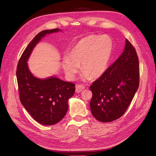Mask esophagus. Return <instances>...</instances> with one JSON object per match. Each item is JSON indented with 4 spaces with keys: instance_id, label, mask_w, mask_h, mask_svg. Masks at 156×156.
Returning <instances> with one entry per match:
<instances>
[{
    "instance_id": "1",
    "label": "esophagus",
    "mask_w": 156,
    "mask_h": 156,
    "mask_svg": "<svg viewBox=\"0 0 156 156\" xmlns=\"http://www.w3.org/2000/svg\"><path fill=\"white\" fill-rule=\"evenodd\" d=\"M84 89H85V86L83 85H76L75 91L76 93H80Z\"/></svg>"
}]
</instances>
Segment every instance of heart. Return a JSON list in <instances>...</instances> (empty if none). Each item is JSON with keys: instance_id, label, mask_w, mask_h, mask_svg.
<instances>
[{"instance_id": "heart-1", "label": "heart", "mask_w": 156, "mask_h": 156, "mask_svg": "<svg viewBox=\"0 0 156 156\" xmlns=\"http://www.w3.org/2000/svg\"><path fill=\"white\" fill-rule=\"evenodd\" d=\"M112 51V41L109 37L89 36L84 37L63 57L62 67L68 77L73 79L79 69L85 78L99 77L107 69Z\"/></svg>"}]
</instances>
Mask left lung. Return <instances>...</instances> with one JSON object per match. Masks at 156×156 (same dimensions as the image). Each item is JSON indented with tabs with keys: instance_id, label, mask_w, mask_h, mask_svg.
I'll return each mask as SVG.
<instances>
[{
	"instance_id": "1",
	"label": "left lung",
	"mask_w": 156,
	"mask_h": 156,
	"mask_svg": "<svg viewBox=\"0 0 156 156\" xmlns=\"http://www.w3.org/2000/svg\"><path fill=\"white\" fill-rule=\"evenodd\" d=\"M139 69L136 49L126 39L122 54L90 86V108L97 120L109 122L124 115L138 89Z\"/></svg>"
}]
</instances>
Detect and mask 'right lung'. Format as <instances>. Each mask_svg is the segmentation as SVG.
Listing matches in <instances>:
<instances>
[{"label": "right lung", "instance_id": "1", "mask_svg": "<svg viewBox=\"0 0 156 156\" xmlns=\"http://www.w3.org/2000/svg\"><path fill=\"white\" fill-rule=\"evenodd\" d=\"M58 31L59 29L55 28L37 34L22 53L16 69L22 105L34 120L47 126L58 123L65 116L68 110V100L74 94L75 85L54 77L44 79L34 77L28 69L27 60L41 37Z\"/></svg>", "mask_w": 156, "mask_h": 156}]
</instances>
